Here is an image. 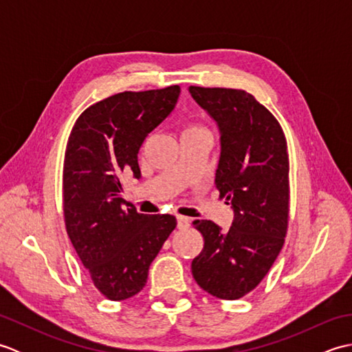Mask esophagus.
Returning <instances> with one entry per match:
<instances>
[{"instance_id": "34e87169", "label": "esophagus", "mask_w": 352, "mask_h": 352, "mask_svg": "<svg viewBox=\"0 0 352 352\" xmlns=\"http://www.w3.org/2000/svg\"><path fill=\"white\" fill-rule=\"evenodd\" d=\"M189 226H190V219L189 218H186V216H182V214L177 216V227L178 228L186 230V228H189Z\"/></svg>"}]
</instances>
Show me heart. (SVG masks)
<instances>
[{
    "label": "heart",
    "mask_w": 352,
    "mask_h": 352,
    "mask_svg": "<svg viewBox=\"0 0 352 352\" xmlns=\"http://www.w3.org/2000/svg\"><path fill=\"white\" fill-rule=\"evenodd\" d=\"M192 130H199L198 126H188V129H186L184 131H192Z\"/></svg>",
    "instance_id": "b5f03b06"
}]
</instances>
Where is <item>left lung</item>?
Returning <instances> with one entry per match:
<instances>
[{
	"instance_id": "1",
	"label": "left lung",
	"mask_w": 352,
	"mask_h": 352,
	"mask_svg": "<svg viewBox=\"0 0 352 352\" xmlns=\"http://www.w3.org/2000/svg\"><path fill=\"white\" fill-rule=\"evenodd\" d=\"M218 125L221 155L214 184L233 208L231 227L193 221L204 248L192 261L198 286L221 300H239L265 278L278 256L289 218V155L278 121L241 89L190 86Z\"/></svg>"
}]
</instances>
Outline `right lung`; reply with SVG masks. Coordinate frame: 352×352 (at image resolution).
Here are the masks:
<instances>
[{"instance_id":"add662e5","label":"right lung","mask_w":352,"mask_h":352,"mask_svg":"<svg viewBox=\"0 0 352 352\" xmlns=\"http://www.w3.org/2000/svg\"><path fill=\"white\" fill-rule=\"evenodd\" d=\"M178 95L180 86L111 95L86 109L71 131L63 164L66 231L95 287L111 301L144 289L149 265L177 226L172 214L138 213L121 197V178H140L139 149Z\"/></svg>"}]
</instances>
